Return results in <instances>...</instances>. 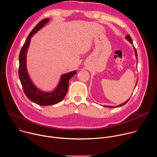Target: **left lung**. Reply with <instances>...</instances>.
Returning <instances> with one entry per match:
<instances>
[{
	"instance_id": "1",
	"label": "left lung",
	"mask_w": 157,
	"mask_h": 157,
	"mask_svg": "<svg viewBox=\"0 0 157 157\" xmlns=\"http://www.w3.org/2000/svg\"><path fill=\"white\" fill-rule=\"evenodd\" d=\"M125 39H127L131 44H132V38H131V37H130V36L129 35H127L125 37ZM133 49H134V51H135V55H136V58H137V61H138V59H137V51H136V49L135 48V47H133ZM137 82H138V78H137V82H136V85H137ZM130 99V98H129ZM129 99L127 101H125V102H124V103H122V104H120V105H117V106H110V105H105L104 107H109V108H113V107H119V106H122V105H125L127 102H128V101L129 100Z\"/></svg>"
}]
</instances>
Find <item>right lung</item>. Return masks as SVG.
<instances>
[{
  "label": "right lung",
  "mask_w": 157,
  "mask_h": 157,
  "mask_svg": "<svg viewBox=\"0 0 157 157\" xmlns=\"http://www.w3.org/2000/svg\"><path fill=\"white\" fill-rule=\"evenodd\" d=\"M49 20L48 18H44L35 27L29 35L19 55L18 76L24 91L30 101L40 105L44 106L54 105L61 101L68 92L70 79L76 74V71H73L62 75L58 84L51 92H44L40 90L32 82L27 69V50L30 45L31 38L47 24Z\"/></svg>",
  "instance_id": "obj_1"
}]
</instances>
